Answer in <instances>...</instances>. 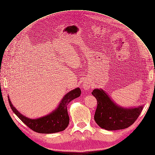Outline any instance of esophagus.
<instances>
[{
  "mask_svg": "<svg viewBox=\"0 0 155 155\" xmlns=\"http://www.w3.org/2000/svg\"><path fill=\"white\" fill-rule=\"evenodd\" d=\"M83 88H84V89H85V90L89 89V83H88V82H84V84H83Z\"/></svg>",
  "mask_w": 155,
  "mask_h": 155,
  "instance_id": "obj_1",
  "label": "esophagus"
}]
</instances>
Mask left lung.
<instances>
[{
	"mask_svg": "<svg viewBox=\"0 0 155 155\" xmlns=\"http://www.w3.org/2000/svg\"><path fill=\"white\" fill-rule=\"evenodd\" d=\"M92 94L97 103L94 120L101 128L107 130L124 129L130 127L143 109L142 106L129 109L118 106L102 89H94Z\"/></svg>",
	"mask_w": 155,
	"mask_h": 155,
	"instance_id": "left-lung-1",
	"label": "left lung"
}]
</instances>
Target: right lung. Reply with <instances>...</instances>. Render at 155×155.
<instances>
[{
    "label": "right lung",
    "instance_id": "add662e5",
    "mask_svg": "<svg viewBox=\"0 0 155 155\" xmlns=\"http://www.w3.org/2000/svg\"><path fill=\"white\" fill-rule=\"evenodd\" d=\"M81 91L79 88L67 93L56 110L49 115L37 119H30L23 116L12 106L9 96L8 100L12 111L30 129L40 134H52L63 131L68 127L70 119L67 105L72 100L79 97Z\"/></svg>",
    "mask_w": 155,
    "mask_h": 155
}]
</instances>
